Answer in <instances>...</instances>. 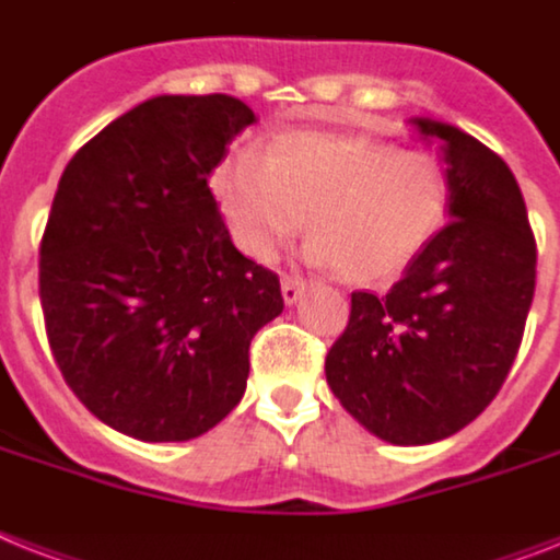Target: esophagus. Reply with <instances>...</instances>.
Here are the masks:
<instances>
[{"label": "esophagus", "mask_w": 560, "mask_h": 560, "mask_svg": "<svg viewBox=\"0 0 560 560\" xmlns=\"http://www.w3.org/2000/svg\"><path fill=\"white\" fill-rule=\"evenodd\" d=\"M304 290H307V284H304L302 279L284 276V281H281V295H284V304H295V302H299Z\"/></svg>", "instance_id": "34e87169"}]
</instances>
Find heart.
<instances>
[{"instance_id":"heart-1","label":"heart","mask_w":560,"mask_h":560,"mask_svg":"<svg viewBox=\"0 0 560 560\" xmlns=\"http://www.w3.org/2000/svg\"><path fill=\"white\" fill-rule=\"evenodd\" d=\"M212 192L249 258L272 261L311 212L313 265L353 284H385L431 247L448 221L452 177L434 149H397L371 131H279L221 163Z\"/></svg>"}]
</instances>
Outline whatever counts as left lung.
<instances>
[{"instance_id":"left-lung-1","label":"left lung","mask_w":560,"mask_h":560,"mask_svg":"<svg viewBox=\"0 0 560 560\" xmlns=\"http://www.w3.org/2000/svg\"><path fill=\"white\" fill-rule=\"evenodd\" d=\"M411 122L448 166V224L383 299L351 295L325 359L345 411L394 445L452 438L492 402L524 339L538 261L506 163L457 126Z\"/></svg>"}]
</instances>
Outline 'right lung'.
<instances>
[{
    "label": "right lung",
    "instance_id": "right-lung-1",
    "mask_svg": "<svg viewBox=\"0 0 560 560\" xmlns=\"http://www.w3.org/2000/svg\"><path fill=\"white\" fill-rule=\"evenodd\" d=\"M256 122L230 94H161L68 161L39 247L45 330L68 388L143 443H184L244 397L279 276L235 249L209 192Z\"/></svg>",
    "mask_w": 560,
    "mask_h": 560
}]
</instances>
